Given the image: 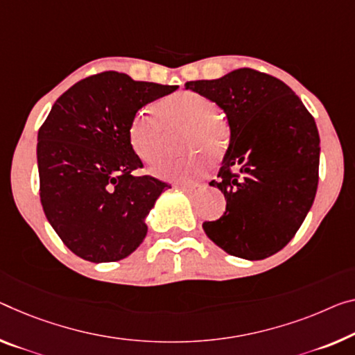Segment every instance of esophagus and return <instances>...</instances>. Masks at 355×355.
I'll list each match as a JSON object with an SVG mask.
<instances>
[{
  "label": "esophagus",
  "instance_id": "obj_1",
  "mask_svg": "<svg viewBox=\"0 0 355 355\" xmlns=\"http://www.w3.org/2000/svg\"><path fill=\"white\" fill-rule=\"evenodd\" d=\"M205 185L203 184H200V182H192V184H181V190H184L185 193H189V195H193V193H196L198 192L200 189H203Z\"/></svg>",
  "mask_w": 355,
  "mask_h": 355
}]
</instances>
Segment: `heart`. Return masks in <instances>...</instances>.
<instances>
[{
	"instance_id": "b5f03b06",
	"label": "heart",
	"mask_w": 355,
	"mask_h": 355,
	"mask_svg": "<svg viewBox=\"0 0 355 355\" xmlns=\"http://www.w3.org/2000/svg\"><path fill=\"white\" fill-rule=\"evenodd\" d=\"M219 106L211 98L193 90H181L155 103V107H141L128 127L133 149L147 163L165 155L168 130L185 127L181 147L185 150H206L219 157L230 139V130L219 116ZM208 162L201 154H185L162 162L155 173L165 179L190 182L206 170Z\"/></svg>"
}]
</instances>
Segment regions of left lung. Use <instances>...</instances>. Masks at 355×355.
I'll return each instance as SVG.
<instances>
[{"instance_id": "left-lung-1", "label": "left lung", "mask_w": 355, "mask_h": 355, "mask_svg": "<svg viewBox=\"0 0 355 355\" xmlns=\"http://www.w3.org/2000/svg\"><path fill=\"white\" fill-rule=\"evenodd\" d=\"M185 89L211 98L227 114L230 146L217 174L227 200L220 219L203 228L234 257L261 260L295 236L319 182L320 139L314 117L282 80L239 68Z\"/></svg>"}]
</instances>
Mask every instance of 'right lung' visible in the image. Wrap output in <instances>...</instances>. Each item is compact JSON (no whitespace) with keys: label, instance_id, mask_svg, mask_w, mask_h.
I'll list each match as a JSON object with an SVG mask.
<instances>
[{"label":"right lung","instance_id":"obj_1","mask_svg":"<svg viewBox=\"0 0 355 355\" xmlns=\"http://www.w3.org/2000/svg\"><path fill=\"white\" fill-rule=\"evenodd\" d=\"M176 89L105 71L69 87L41 125V205L78 257L117 261L143 243L146 216L170 184L149 174L136 176L144 165L130 143L128 127L138 109Z\"/></svg>","mask_w":355,"mask_h":355}]
</instances>
